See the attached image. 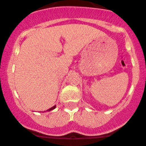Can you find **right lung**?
<instances>
[{
  "instance_id": "obj_1",
  "label": "right lung",
  "mask_w": 146,
  "mask_h": 146,
  "mask_svg": "<svg viewBox=\"0 0 146 146\" xmlns=\"http://www.w3.org/2000/svg\"><path fill=\"white\" fill-rule=\"evenodd\" d=\"M56 108V106H53V107H52V108H50V109H48V110H47V111H52V110H53V109H55Z\"/></svg>"
}]
</instances>
